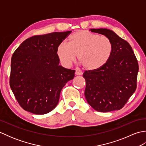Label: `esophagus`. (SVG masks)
<instances>
[{
	"label": "esophagus",
	"mask_w": 146,
	"mask_h": 146,
	"mask_svg": "<svg viewBox=\"0 0 146 146\" xmlns=\"http://www.w3.org/2000/svg\"><path fill=\"white\" fill-rule=\"evenodd\" d=\"M82 74H83V73L81 71H80L78 70H76L75 71V75H82Z\"/></svg>",
	"instance_id": "obj_1"
}]
</instances>
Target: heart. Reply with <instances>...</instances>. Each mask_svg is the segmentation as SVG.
I'll list each match as a JSON object with an SVG mask.
<instances>
[{
    "label": "heart",
    "instance_id": "1",
    "mask_svg": "<svg viewBox=\"0 0 146 146\" xmlns=\"http://www.w3.org/2000/svg\"><path fill=\"white\" fill-rule=\"evenodd\" d=\"M112 50V42L107 37L87 31H78L69 37L68 44L62 42L58 46L56 55L61 64L68 68L78 54L80 64L86 70L94 71L107 63Z\"/></svg>",
    "mask_w": 146,
    "mask_h": 146
}]
</instances>
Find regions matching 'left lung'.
<instances>
[{
	"instance_id": "obj_1",
	"label": "left lung",
	"mask_w": 146,
	"mask_h": 146,
	"mask_svg": "<svg viewBox=\"0 0 146 146\" xmlns=\"http://www.w3.org/2000/svg\"><path fill=\"white\" fill-rule=\"evenodd\" d=\"M110 39L113 50L104 66L94 71H85V96L90 106L98 111L118 110L122 108L137 87L139 65L128 42L105 28L91 29Z\"/></svg>"
}]
</instances>
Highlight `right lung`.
Returning a JSON list of instances; mask_svg holds the SVG:
<instances>
[{
  "mask_svg": "<svg viewBox=\"0 0 146 146\" xmlns=\"http://www.w3.org/2000/svg\"><path fill=\"white\" fill-rule=\"evenodd\" d=\"M71 33L33 36L12 54L10 86L24 110L42 115L57 106L62 88L75 76V70L59 65L56 55L58 46Z\"/></svg>",
  "mask_w": 146,
  "mask_h": 146,
  "instance_id": "right-lung-1",
  "label": "right lung"
}]
</instances>
